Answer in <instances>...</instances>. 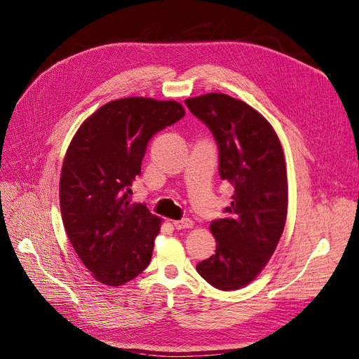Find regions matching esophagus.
Listing matches in <instances>:
<instances>
[{"label": "esophagus", "instance_id": "34e87169", "mask_svg": "<svg viewBox=\"0 0 359 359\" xmlns=\"http://www.w3.org/2000/svg\"><path fill=\"white\" fill-rule=\"evenodd\" d=\"M173 224H175V227H176L177 230H184V229H192V227H194V225H195V222H194L192 219H189V218H182V219H177V221H175Z\"/></svg>", "mask_w": 359, "mask_h": 359}]
</instances>
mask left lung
Wrapping results in <instances>:
<instances>
[{
  "label": "left lung",
  "instance_id": "1",
  "mask_svg": "<svg viewBox=\"0 0 359 359\" xmlns=\"http://www.w3.org/2000/svg\"><path fill=\"white\" fill-rule=\"evenodd\" d=\"M186 106L212 132L219 149V176L231 183L227 218L210 229L215 253L196 271L212 287L234 291L249 285L268 265L287 221L288 179L284 149L260 113L229 94L208 93Z\"/></svg>",
  "mask_w": 359,
  "mask_h": 359
}]
</instances>
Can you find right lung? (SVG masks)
I'll list each match as a JSON object with an SVG mask.
<instances>
[{
	"mask_svg": "<svg viewBox=\"0 0 359 359\" xmlns=\"http://www.w3.org/2000/svg\"><path fill=\"white\" fill-rule=\"evenodd\" d=\"M184 116L175 100L126 97L103 104L69 142L60 203L75 253L109 287L137 278L153 256L161 218L129 195L149 140Z\"/></svg>",
	"mask_w": 359,
	"mask_h": 359,
	"instance_id": "add662e5",
	"label": "right lung"
}]
</instances>
